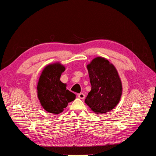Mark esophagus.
<instances>
[{"mask_svg": "<svg viewBox=\"0 0 156 156\" xmlns=\"http://www.w3.org/2000/svg\"><path fill=\"white\" fill-rule=\"evenodd\" d=\"M78 97L80 98V99H85V94L83 93H80V94H78Z\"/></svg>", "mask_w": 156, "mask_h": 156, "instance_id": "1", "label": "esophagus"}]
</instances>
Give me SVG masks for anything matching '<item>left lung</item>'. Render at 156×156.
Returning a JSON list of instances; mask_svg holds the SVG:
<instances>
[{"label":"left lung","instance_id":"obj_1","mask_svg":"<svg viewBox=\"0 0 156 156\" xmlns=\"http://www.w3.org/2000/svg\"><path fill=\"white\" fill-rule=\"evenodd\" d=\"M91 90L85 100L95 113L102 114L113 109L122 95V83L117 69L108 59L97 57L87 66Z\"/></svg>","mask_w":156,"mask_h":156}]
</instances>
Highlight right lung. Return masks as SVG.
I'll use <instances>...</instances> for the list:
<instances>
[{
	"mask_svg": "<svg viewBox=\"0 0 156 156\" xmlns=\"http://www.w3.org/2000/svg\"><path fill=\"white\" fill-rule=\"evenodd\" d=\"M64 71L65 67L59 62L47 65L41 73L37 87L41 105L54 114L62 112L76 98L75 94L66 89V84L60 80Z\"/></svg>",
	"mask_w": 156,
	"mask_h": 156,
	"instance_id": "obj_1",
	"label": "right lung"
}]
</instances>
